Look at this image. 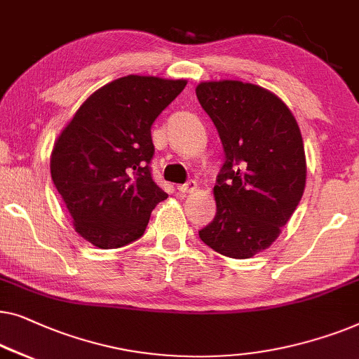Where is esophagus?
<instances>
[{"mask_svg":"<svg viewBox=\"0 0 359 359\" xmlns=\"http://www.w3.org/2000/svg\"><path fill=\"white\" fill-rule=\"evenodd\" d=\"M177 190L180 191V194H194V191L196 190V182L195 180H189L187 184H182V185H177Z\"/></svg>","mask_w":359,"mask_h":359,"instance_id":"34e87169","label":"esophagus"}]
</instances>
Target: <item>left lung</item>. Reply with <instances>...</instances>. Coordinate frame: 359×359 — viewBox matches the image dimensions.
Segmentation results:
<instances>
[{
    "label": "left lung",
    "instance_id": "1",
    "mask_svg": "<svg viewBox=\"0 0 359 359\" xmlns=\"http://www.w3.org/2000/svg\"><path fill=\"white\" fill-rule=\"evenodd\" d=\"M195 93L226 154L213 189L216 216L200 239L221 255L250 259L278 239L304 194L299 125L278 95L257 84L205 81Z\"/></svg>",
    "mask_w": 359,
    "mask_h": 359
}]
</instances>
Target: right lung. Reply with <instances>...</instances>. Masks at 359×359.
<instances>
[{
  "mask_svg": "<svg viewBox=\"0 0 359 359\" xmlns=\"http://www.w3.org/2000/svg\"><path fill=\"white\" fill-rule=\"evenodd\" d=\"M187 79L128 74L81 104L55 141L50 172L74 231L99 249L140 239L154 206L168 198L151 177V125Z\"/></svg>",
  "mask_w": 359,
  "mask_h": 359,
  "instance_id": "obj_1",
  "label": "right lung"
}]
</instances>
